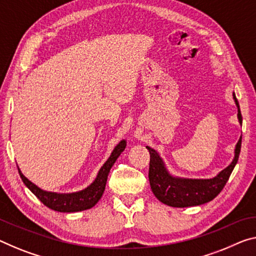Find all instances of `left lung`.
Segmentation results:
<instances>
[{
  "label": "left lung",
  "instance_id": "left-lung-1",
  "mask_svg": "<svg viewBox=\"0 0 256 256\" xmlns=\"http://www.w3.org/2000/svg\"><path fill=\"white\" fill-rule=\"evenodd\" d=\"M236 106L238 108V121L242 124V113L239 103L232 94ZM242 148V136L234 148V156L226 168L212 178H188L172 175L166 167V164L154 148L146 146L150 152V168L148 180L151 190L156 199L170 207L199 206L213 200L229 180L231 172L237 164Z\"/></svg>",
  "mask_w": 256,
  "mask_h": 256
}]
</instances>
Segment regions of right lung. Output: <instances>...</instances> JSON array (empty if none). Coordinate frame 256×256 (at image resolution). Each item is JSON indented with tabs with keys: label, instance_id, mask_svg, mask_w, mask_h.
Returning <instances> with one entry per match:
<instances>
[{
	"label": "right lung",
	"instance_id": "1",
	"mask_svg": "<svg viewBox=\"0 0 256 256\" xmlns=\"http://www.w3.org/2000/svg\"><path fill=\"white\" fill-rule=\"evenodd\" d=\"M126 145H127L126 140L119 142V144L113 148L108 159L100 167L94 182L81 191L70 192V194H58V192L42 190L41 188L35 186L33 182H30L28 178H25L19 167L18 172L24 184L38 196V199L43 205L49 207L50 210L60 212V213H76V212L86 210L94 207L98 202V200L102 198L105 190L110 169L112 168L116 159L119 158V156L124 152Z\"/></svg>",
	"mask_w": 256,
	"mask_h": 256
}]
</instances>
